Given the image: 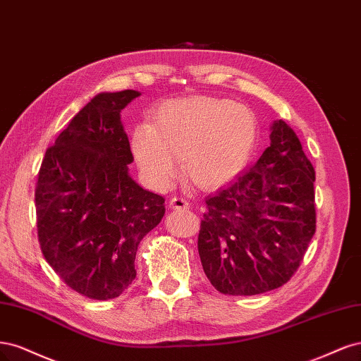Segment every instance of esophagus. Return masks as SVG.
<instances>
[{"label": "esophagus", "mask_w": 361, "mask_h": 361, "mask_svg": "<svg viewBox=\"0 0 361 361\" xmlns=\"http://www.w3.org/2000/svg\"><path fill=\"white\" fill-rule=\"evenodd\" d=\"M169 207L173 210H185V208H189V202L180 196H173L169 201Z\"/></svg>", "instance_id": "34e87169"}]
</instances>
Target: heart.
Listing matches in <instances>:
<instances>
[{
  "label": "heart",
  "mask_w": 361,
  "mask_h": 361,
  "mask_svg": "<svg viewBox=\"0 0 361 361\" xmlns=\"http://www.w3.org/2000/svg\"><path fill=\"white\" fill-rule=\"evenodd\" d=\"M255 112L231 100L173 99L161 103L148 123L137 124L130 149L142 177L164 190L176 178L178 157L190 181L219 188L249 164L258 144Z\"/></svg>",
  "instance_id": "obj_1"
}]
</instances>
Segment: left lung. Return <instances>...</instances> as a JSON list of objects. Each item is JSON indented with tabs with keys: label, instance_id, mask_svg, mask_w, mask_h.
Masks as SVG:
<instances>
[{
	"label": "left lung",
	"instance_id": "left-lung-1",
	"mask_svg": "<svg viewBox=\"0 0 361 361\" xmlns=\"http://www.w3.org/2000/svg\"><path fill=\"white\" fill-rule=\"evenodd\" d=\"M270 130L257 164L205 197L197 250L222 294L257 295L285 285L315 234V169L285 121Z\"/></svg>",
	"mask_w": 361,
	"mask_h": 361
}]
</instances>
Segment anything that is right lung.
Masks as SVG:
<instances>
[{"label":"right lung","instance_id":"obj_1","mask_svg":"<svg viewBox=\"0 0 361 361\" xmlns=\"http://www.w3.org/2000/svg\"><path fill=\"white\" fill-rule=\"evenodd\" d=\"M135 90L100 92L46 149L36 188L44 259L80 295L109 300L136 277L139 243L165 214L164 196L129 173L133 161L121 111Z\"/></svg>","mask_w":361,"mask_h":361}]
</instances>
